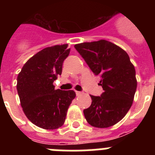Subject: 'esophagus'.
<instances>
[{"instance_id": "esophagus-1", "label": "esophagus", "mask_w": 155, "mask_h": 155, "mask_svg": "<svg viewBox=\"0 0 155 155\" xmlns=\"http://www.w3.org/2000/svg\"><path fill=\"white\" fill-rule=\"evenodd\" d=\"M76 94H77V95H80V94H83V92H81V91H76Z\"/></svg>"}]
</instances>
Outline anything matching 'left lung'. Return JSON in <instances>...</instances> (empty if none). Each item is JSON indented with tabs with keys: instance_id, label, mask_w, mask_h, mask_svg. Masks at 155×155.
Instances as JSON below:
<instances>
[{
	"instance_id": "obj_1",
	"label": "left lung",
	"mask_w": 155,
	"mask_h": 155,
	"mask_svg": "<svg viewBox=\"0 0 155 155\" xmlns=\"http://www.w3.org/2000/svg\"><path fill=\"white\" fill-rule=\"evenodd\" d=\"M94 75L101 78V96L90 95L91 105L84 109L86 120L98 128L112 127L130 109L137 82L134 66L125 50L105 39L74 46Z\"/></svg>"
}]
</instances>
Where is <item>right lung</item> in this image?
<instances>
[{
    "instance_id": "right-lung-1",
    "label": "right lung",
    "mask_w": 155,
    "mask_h": 155,
    "mask_svg": "<svg viewBox=\"0 0 155 155\" xmlns=\"http://www.w3.org/2000/svg\"><path fill=\"white\" fill-rule=\"evenodd\" d=\"M68 46L56 45L38 52L18 75L17 91L23 112L32 124L45 130H55L64 124L76 96L73 90H55L53 85L69 55Z\"/></svg>"
}]
</instances>
